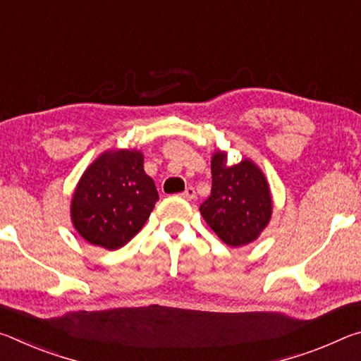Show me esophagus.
Instances as JSON below:
<instances>
[{"label": "esophagus", "instance_id": "esophagus-1", "mask_svg": "<svg viewBox=\"0 0 361 361\" xmlns=\"http://www.w3.org/2000/svg\"><path fill=\"white\" fill-rule=\"evenodd\" d=\"M181 197H185L186 200H192V199H195V189H194L192 186L186 188L185 191L181 192Z\"/></svg>", "mask_w": 361, "mask_h": 361}]
</instances>
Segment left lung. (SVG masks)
Instances as JSON below:
<instances>
[{
	"label": "left lung",
	"instance_id": "left-lung-1",
	"mask_svg": "<svg viewBox=\"0 0 361 361\" xmlns=\"http://www.w3.org/2000/svg\"><path fill=\"white\" fill-rule=\"evenodd\" d=\"M199 210L224 243L247 245L271 219L272 200L264 175L248 159L228 167L224 152H215L212 192Z\"/></svg>",
	"mask_w": 361,
	"mask_h": 361
}]
</instances>
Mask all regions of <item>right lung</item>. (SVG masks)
Segmentation results:
<instances>
[{
  "label": "right lung",
  "instance_id": "obj_1",
  "mask_svg": "<svg viewBox=\"0 0 361 361\" xmlns=\"http://www.w3.org/2000/svg\"><path fill=\"white\" fill-rule=\"evenodd\" d=\"M159 200L138 151L105 152L85 170L73 194L71 219L92 245L124 247L143 228Z\"/></svg>",
  "mask_w": 361,
  "mask_h": 361
}]
</instances>
